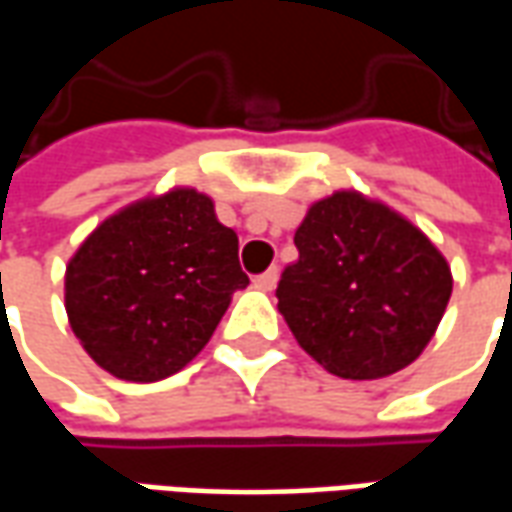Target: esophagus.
<instances>
[{
	"mask_svg": "<svg viewBox=\"0 0 512 512\" xmlns=\"http://www.w3.org/2000/svg\"><path fill=\"white\" fill-rule=\"evenodd\" d=\"M277 279H279V268H268V271H263L260 277H255V288L274 290L277 288Z\"/></svg>",
	"mask_w": 512,
	"mask_h": 512,
	"instance_id": "34e87169",
	"label": "esophagus"
}]
</instances>
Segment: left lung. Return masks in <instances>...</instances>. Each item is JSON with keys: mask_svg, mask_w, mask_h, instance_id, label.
<instances>
[{"mask_svg": "<svg viewBox=\"0 0 512 512\" xmlns=\"http://www.w3.org/2000/svg\"><path fill=\"white\" fill-rule=\"evenodd\" d=\"M299 260L279 279V312L332 376L373 381L417 359L452 293L447 260L417 224L343 189L312 202L296 230Z\"/></svg>", "mask_w": 512, "mask_h": 512, "instance_id": "8db88e82", "label": "left lung"}]
</instances>
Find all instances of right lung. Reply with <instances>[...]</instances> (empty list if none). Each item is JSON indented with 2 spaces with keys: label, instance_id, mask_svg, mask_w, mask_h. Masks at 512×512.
<instances>
[{
  "label": "right lung",
  "instance_id": "obj_1",
  "mask_svg": "<svg viewBox=\"0 0 512 512\" xmlns=\"http://www.w3.org/2000/svg\"><path fill=\"white\" fill-rule=\"evenodd\" d=\"M246 285L238 235L208 194L178 186L120 208L84 238L65 268V312L95 365L150 384L200 354Z\"/></svg>",
  "mask_w": 512,
  "mask_h": 512
}]
</instances>
